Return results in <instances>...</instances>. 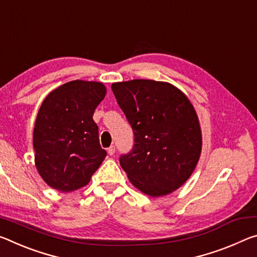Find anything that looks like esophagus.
<instances>
[{"instance_id": "1", "label": "esophagus", "mask_w": 257, "mask_h": 257, "mask_svg": "<svg viewBox=\"0 0 257 257\" xmlns=\"http://www.w3.org/2000/svg\"><path fill=\"white\" fill-rule=\"evenodd\" d=\"M114 152H115V146L111 145V146H109V148L107 149V153L109 154V156H113Z\"/></svg>"}]
</instances>
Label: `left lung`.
<instances>
[{
  "instance_id": "1",
  "label": "left lung",
  "mask_w": 257,
  "mask_h": 257,
  "mask_svg": "<svg viewBox=\"0 0 257 257\" xmlns=\"http://www.w3.org/2000/svg\"><path fill=\"white\" fill-rule=\"evenodd\" d=\"M117 104L134 132V148L120 157L132 184L150 197H162L189 180L201 154L197 112L168 82L130 80L112 84Z\"/></svg>"
}]
</instances>
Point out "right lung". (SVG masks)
<instances>
[{"label":"right lung","mask_w":257,"mask_h":257,"mask_svg":"<svg viewBox=\"0 0 257 257\" xmlns=\"http://www.w3.org/2000/svg\"><path fill=\"white\" fill-rule=\"evenodd\" d=\"M106 95L101 82L75 80L52 90L36 116L35 166L52 189L71 192L85 186L106 157L92 115Z\"/></svg>","instance_id":"add662e5"}]
</instances>
